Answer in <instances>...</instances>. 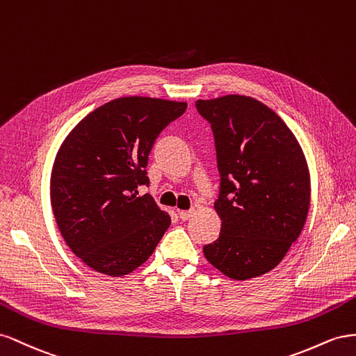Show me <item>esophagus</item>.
Wrapping results in <instances>:
<instances>
[{
	"label": "esophagus",
	"instance_id": "1",
	"mask_svg": "<svg viewBox=\"0 0 356 356\" xmlns=\"http://www.w3.org/2000/svg\"><path fill=\"white\" fill-rule=\"evenodd\" d=\"M192 215H194V210H179V216L181 220H188Z\"/></svg>",
	"mask_w": 356,
	"mask_h": 356
}]
</instances>
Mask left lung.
<instances>
[{
  "mask_svg": "<svg viewBox=\"0 0 356 356\" xmlns=\"http://www.w3.org/2000/svg\"><path fill=\"white\" fill-rule=\"evenodd\" d=\"M215 136L220 234L202 248L227 277L249 280L276 268L304 228L310 207L306 156L276 111L246 95L198 99Z\"/></svg>",
  "mask_w": 356,
  "mask_h": 356,
  "instance_id": "1",
  "label": "left lung"
}]
</instances>
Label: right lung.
<instances>
[{
    "label": "right lung",
    "mask_w": 356,
    "mask_h": 356,
    "mask_svg": "<svg viewBox=\"0 0 356 356\" xmlns=\"http://www.w3.org/2000/svg\"><path fill=\"white\" fill-rule=\"evenodd\" d=\"M185 101L124 97L95 108L70 131L50 175L60 236L89 268L111 277L145 264L171 218L149 194L146 167L156 137L185 113Z\"/></svg>",
    "instance_id": "1"
}]
</instances>
